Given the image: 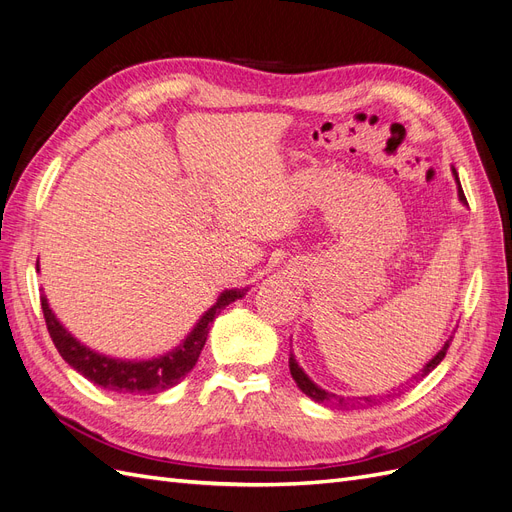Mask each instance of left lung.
<instances>
[{"label":"left lung","instance_id":"1","mask_svg":"<svg viewBox=\"0 0 512 512\" xmlns=\"http://www.w3.org/2000/svg\"><path fill=\"white\" fill-rule=\"evenodd\" d=\"M453 175H455V181H457V194H459V200L463 205H468V200H466V196H463V190H461V183H459V177H457V170L453 168ZM451 342H453V335L446 339L444 342V346L436 352V356H433V359H429L425 365H423V369L418 371V374L414 376V380H423L429 371H433L436 369L440 363H442V359L446 356V350H448V346H451ZM288 367H290V376H292V380L297 382V386L299 389L307 395V397H312L314 401H318V404H327V406H333V408H337V410H363V408H369V406H378V404H382V401H389V399H395L397 395H401V391H395L393 389V393H386V395H367V397H344V395H337V393H329V391H324L322 386H318L312 378H309L305 371H303V367L297 363V359H294V354L290 352V356H288Z\"/></svg>","mask_w":512,"mask_h":512}]
</instances>
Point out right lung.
Returning a JSON list of instances; mask_svg holds the SVG:
<instances>
[{
	"label": "right lung",
	"instance_id": "right-lung-1",
	"mask_svg": "<svg viewBox=\"0 0 512 512\" xmlns=\"http://www.w3.org/2000/svg\"><path fill=\"white\" fill-rule=\"evenodd\" d=\"M36 269L40 271V265H36ZM245 292L247 288L224 290L218 301L198 318L194 329L177 348L143 361L115 359V356H106L102 352L91 350L89 346L81 344L79 339L57 320L44 294L40 303L46 320V329L51 333L53 344L59 350L61 359H64L72 369H76L89 382L102 386L106 391H115L121 395H145L166 391L190 374L198 361L200 350H203L207 342V335L215 316H218L226 305L241 299Z\"/></svg>",
	"mask_w": 512,
	"mask_h": 512
}]
</instances>
